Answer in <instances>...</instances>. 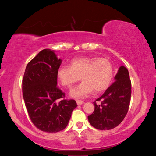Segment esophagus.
Here are the masks:
<instances>
[{"instance_id":"1","label":"esophagus","mask_w":156,"mask_h":156,"mask_svg":"<svg viewBox=\"0 0 156 156\" xmlns=\"http://www.w3.org/2000/svg\"><path fill=\"white\" fill-rule=\"evenodd\" d=\"M76 103H77V105H83L84 103V102L80 100H76Z\"/></svg>"}]
</instances>
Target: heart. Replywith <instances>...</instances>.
I'll return each mask as SVG.
<instances>
[{
    "instance_id": "heart-1",
    "label": "heart",
    "mask_w": 156,
    "mask_h": 156,
    "mask_svg": "<svg viewBox=\"0 0 156 156\" xmlns=\"http://www.w3.org/2000/svg\"><path fill=\"white\" fill-rule=\"evenodd\" d=\"M70 63L71 66L64 65L58 69L57 77L62 86L69 88L80 81L82 77L83 83L70 92L73 98L87 97L94 91L97 94L102 93L112 83L113 68L112 62L106 58H76Z\"/></svg>"
}]
</instances>
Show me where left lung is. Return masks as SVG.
I'll list each match as a JSON object with an SVG mask.
<instances>
[{
	"instance_id": "left-lung-1",
	"label": "left lung",
	"mask_w": 156,
	"mask_h": 156,
	"mask_svg": "<svg viewBox=\"0 0 156 156\" xmlns=\"http://www.w3.org/2000/svg\"><path fill=\"white\" fill-rule=\"evenodd\" d=\"M114 78V83L94 102V111L88 116L91 125L99 130H109L116 127L128 112L131 82L127 69L121 66ZM97 101L101 103L97 104Z\"/></svg>"
}]
</instances>
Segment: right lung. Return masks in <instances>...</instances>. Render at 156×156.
I'll return each mask as SVG.
<instances>
[{"mask_svg":"<svg viewBox=\"0 0 156 156\" xmlns=\"http://www.w3.org/2000/svg\"><path fill=\"white\" fill-rule=\"evenodd\" d=\"M61 62L54 51L42 50L28 63L23 78V96L30 120L47 133L65 129L77 107L74 100L64 99L65 94L57 87ZM58 99L62 100L58 103Z\"/></svg>","mask_w":156,"mask_h":156,"instance_id":"add662e5","label":"right lung"}]
</instances>
